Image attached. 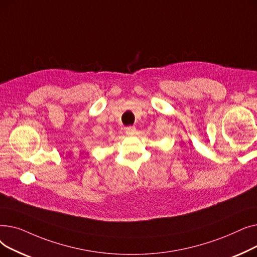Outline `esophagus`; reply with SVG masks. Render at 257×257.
Here are the masks:
<instances>
[{"mask_svg": "<svg viewBox=\"0 0 257 257\" xmlns=\"http://www.w3.org/2000/svg\"><path fill=\"white\" fill-rule=\"evenodd\" d=\"M136 131H137V128L134 126H129L125 128V132L127 136H134V134H136Z\"/></svg>", "mask_w": 257, "mask_h": 257, "instance_id": "obj_1", "label": "esophagus"}]
</instances>
